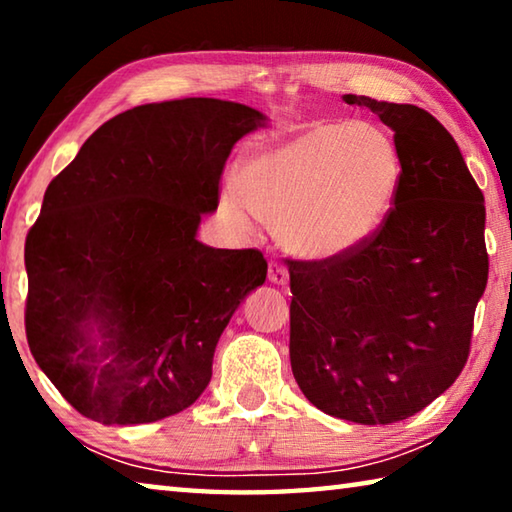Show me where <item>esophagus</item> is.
Listing matches in <instances>:
<instances>
[{"label": "esophagus", "mask_w": 512, "mask_h": 512, "mask_svg": "<svg viewBox=\"0 0 512 512\" xmlns=\"http://www.w3.org/2000/svg\"><path fill=\"white\" fill-rule=\"evenodd\" d=\"M268 282L277 284V287L289 284V268L280 262H271L268 264Z\"/></svg>", "instance_id": "1"}]
</instances>
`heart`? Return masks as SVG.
I'll use <instances>...</instances> for the list:
<instances>
[{"instance_id":"obj_1","label":"heart","mask_w":512,"mask_h":512,"mask_svg":"<svg viewBox=\"0 0 512 512\" xmlns=\"http://www.w3.org/2000/svg\"><path fill=\"white\" fill-rule=\"evenodd\" d=\"M402 183V160L384 128L368 121L311 124L259 146L221 205L239 228H277L293 255L329 262L357 253L384 228Z\"/></svg>"}]
</instances>
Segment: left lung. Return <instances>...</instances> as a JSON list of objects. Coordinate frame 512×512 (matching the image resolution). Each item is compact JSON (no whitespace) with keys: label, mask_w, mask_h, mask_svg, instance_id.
Masks as SVG:
<instances>
[{"label":"left lung","mask_w":512,"mask_h":512,"mask_svg":"<svg viewBox=\"0 0 512 512\" xmlns=\"http://www.w3.org/2000/svg\"><path fill=\"white\" fill-rule=\"evenodd\" d=\"M395 133L402 183L379 235L329 262H291V370L316 409L357 424L411 418L470 354L488 284L485 205L427 110L343 94Z\"/></svg>","instance_id":"8db88e82"}]
</instances>
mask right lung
Instances as JSON below:
<instances>
[{
    "mask_svg": "<svg viewBox=\"0 0 512 512\" xmlns=\"http://www.w3.org/2000/svg\"><path fill=\"white\" fill-rule=\"evenodd\" d=\"M266 124L189 97L112 117L51 180L27 235V339L60 395L101 424L192 406L225 325L266 280L259 250L198 241L232 146Z\"/></svg>",
    "mask_w": 512,
    "mask_h": 512,
    "instance_id": "right-lung-1",
    "label": "right lung"
}]
</instances>
